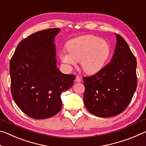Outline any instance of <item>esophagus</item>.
<instances>
[{
  "label": "esophagus",
  "instance_id": "1",
  "mask_svg": "<svg viewBox=\"0 0 146 146\" xmlns=\"http://www.w3.org/2000/svg\"><path fill=\"white\" fill-rule=\"evenodd\" d=\"M75 82H81V78L79 77L78 76H76L75 78Z\"/></svg>",
  "mask_w": 146,
  "mask_h": 146
}]
</instances>
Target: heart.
Here are the masks:
<instances>
[{
  "label": "heart",
  "mask_w": 146,
  "mask_h": 146,
  "mask_svg": "<svg viewBox=\"0 0 146 146\" xmlns=\"http://www.w3.org/2000/svg\"><path fill=\"white\" fill-rule=\"evenodd\" d=\"M67 50L60 51L59 56L68 68L80 61L85 73L95 74L103 68L110 55V44L105 40L93 35H85L73 38L67 44Z\"/></svg>",
  "instance_id": "heart-1"
}]
</instances>
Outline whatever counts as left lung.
<instances>
[{"label": "left lung", "mask_w": 146, "mask_h": 146, "mask_svg": "<svg viewBox=\"0 0 146 146\" xmlns=\"http://www.w3.org/2000/svg\"><path fill=\"white\" fill-rule=\"evenodd\" d=\"M137 60L125 40L117 35L111 60L90 76H84V102L89 112L99 117L120 114L132 100L137 86Z\"/></svg>", "instance_id": "left-lung-1"}]
</instances>
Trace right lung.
I'll use <instances>...</instances> for the list:
<instances>
[{"instance_id": "add662e5", "label": "right lung", "mask_w": 146, "mask_h": 146, "mask_svg": "<svg viewBox=\"0 0 146 146\" xmlns=\"http://www.w3.org/2000/svg\"><path fill=\"white\" fill-rule=\"evenodd\" d=\"M60 29H44L20 42L9 62L11 92L22 111L35 119L55 115L60 95L73 86L75 75L56 68L54 38Z\"/></svg>"}]
</instances>
